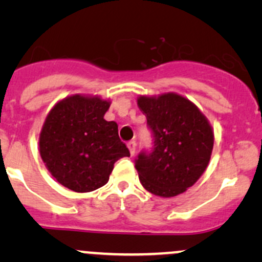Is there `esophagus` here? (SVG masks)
Wrapping results in <instances>:
<instances>
[{"label": "esophagus", "instance_id": "obj_1", "mask_svg": "<svg viewBox=\"0 0 262 262\" xmlns=\"http://www.w3.org/2000/svg\"><path fill=\"white\" fill-rule=\"evenodd\" d=\"M127 145H128L129 151H130V154L134 155L135 154V149H137V143H135V140H130L127 144Z\"/></svg>", "mask_w": 262, "mask_h": 262}]
</instances>
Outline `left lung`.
Segmentation results:
<instances>
[{
    "instance_id": "obj_1",
    "label": "left lung",
    "mask_w": 262,
    "mask_h": 262,
    "mask_svg": "<svg viewBox=\"0 0 262 262\" xmlns=\"http://www.w3.org/2000/svg\"><path fill=\"white\" fill-rule=\"evenodd\" d=\"M138 106L154 137L152 149L135 159L141 185L155 196H177L208 166L214 143L212 127L196 104L177 93L140 96Z\"/></svg>"
}]
</instances>
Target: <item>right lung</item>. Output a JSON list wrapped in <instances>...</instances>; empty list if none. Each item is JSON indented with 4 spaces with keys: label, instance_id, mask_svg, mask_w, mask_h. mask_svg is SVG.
<instances>
[{
    "label": "right lung",
    "instance_id": "obj_1",
    "mask_svg": "<svg viewBox=\"0 0 262 262\" xmlns=\"http://www.w3.org/2000/svg\"><path fill=\"white\" fill-rule=\"evenodd\" d=\"M111 102L74 95L48 114L39 151L56 181L75 192H91L108 182L117 160L129 156L118 125L103 118Z\"/></svg>",
    "mask_w": 262,
    "mask_h": 262
}]
</instances>
